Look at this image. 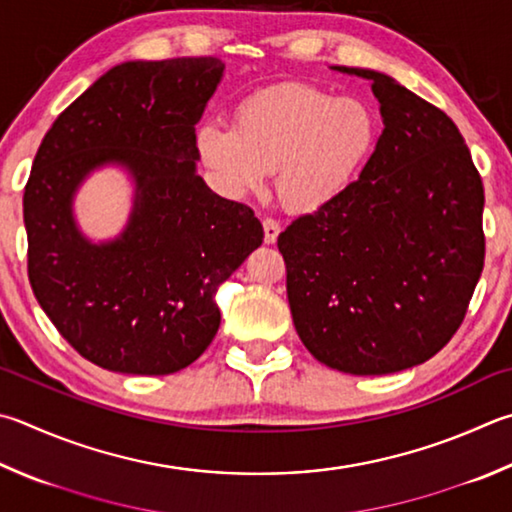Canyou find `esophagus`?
<instances>
[{"instance_id":"34e87169","label":"esophagus","mask_w":512,"mask_h":512,"mask_svg":"<svg viewBox=\"0 0 512 512\" xmlns=\"http://www.w3.org/2000/svg\"><path fill=\"white\" fill-rule=\"evenodd\" d=\"M280 230H282L280 221L264 219V241H266V244H275L277 237H280Z\"/></svg>"}]
</instances>
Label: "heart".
<instances>
[{
	"instance_id": "obj_1",
	"label": "heart",
	"mask_w": 512,
	"mask_h": 512,
	"mask_svg": "<svg viewBox=\"0 0 512 512\" xmlns=\"http://www.w3.org/2000/svg\"><path fill=\"white\" fill-rule=\"evenodd\" d=\"M378 136V118L365 100L284 82L241 100L232 127H199L197 152L228 194L262 190L266 172H273L288 210L315 212L349 190Z\"/></svg>"
}]
</instances>
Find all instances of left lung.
<instances>
[{
    "label": "left lung",
    "mask_w": 512,
    "mask_h": 512,
    "mask_svg": "<svg viewBox=\"0 0 512 512\" xmlns=\"http://www.w3.org/2000/svg\"><path fill=\"white\" fill-rule=\"evenodd\" d=\"M383 134L358 181L277 237L304 347L353 376L410 369L466 318L483 271V185L457 125L380 71Z\"/></svg>",
    "instance_id": "left-lung-1"
}]
</instances>
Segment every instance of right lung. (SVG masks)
<instances>
[{
    "mask_svg": "<svg viewBox=\"0 0 512 512\" xmlns=\"http://www.w3.org/2000/svg\"><path fill=\"white\" fill-rule=\"evenodd\" d=\"M226 64L219 58L123 62L55 118L24 190L29 280L37 302L82 358L118 374L165 376L217 336V288L262 246L244 203L197 174L194 127ZM135 181L124 232L96 245L72 199L100 166Z\"/></svg>",
    "mask_w": 512,
    "mask_h": 512,
    "instance_id": "right-lung-1",
    "label": "right lung"
}]
</instances>
